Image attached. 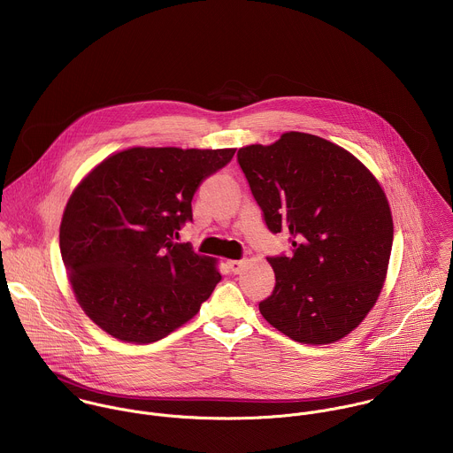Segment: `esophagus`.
Here are the masks:
<instances>
[{"mask_svg":"<svg viewBox=\"0 0 453 453\" xmlns=\"http://www.w3.org/2000/svg\"><path fill=\"white\" fill-rule=\"evenodd\" d=\"M226 265H228V271H230L232 274H239V273L242 271V267H244V262H242V260H232V262H228Z\"/></svg>","mask_w":453,"mask_h":453,"instance_id":"1","label":"esophagus"}]
</instances>
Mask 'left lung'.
<instances>
[{
	"label": "left lung",
	"instance_id": "1",
	"mask_svg": "<svg viewBox=\"0 0 453 453\" xmlns=\"http://www.w3.org/2000/svg\"><path fill=\"white\" fill-rule=\"evenodd\" d=\"M237 161L267 228L292 244L290 255L267 257L276 287L260 312L303 344L344 337L387 276L394 223L380 182L353 154L299 132L242 148Z\"/></svg>",
	"mask_w": 453,
	"mask_h": 453
}]
</instances>
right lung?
Wrapping results in <instances>:
<instances>
[{
    "instance_id": "add662e5",
    "label": "right lung",
    "mask_w": 453,
    "mask_h": 453,
    "mask_svg": "<svg viewBox=\"0 0 453 453\" xmlns=\"http://www.w3.org/2000/svg\"><path fill=\"white\" fill-rule=\"evenodd\" d=\"M235 150L134 148L104 159L72 193L59 248L73 294L107 334L154 342L193 318L221 274L173 242L200 184Z\"/></svg>"
}]
</instances>
